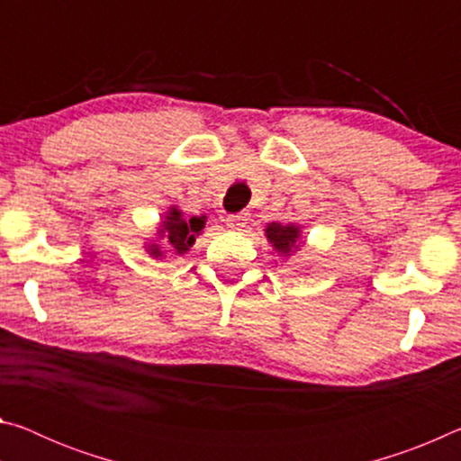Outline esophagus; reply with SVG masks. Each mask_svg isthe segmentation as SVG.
Wrapping results in <instances>:
<instances>
[{
	"instance_id": "esophagus-1",
	"label": "esophagus",
	"mask_w": 461,
	"mask_h": 461,
	"mask_svg": "<svg viewBox=\"0 0 461 461\" xmlns=\"http://www.w3.org/2000/svg\"><path fill=\"white\" fill-rule=\"evenodd\" d=\"M249 221V213L248 212H241L238 215H230L228 220H225V223H228V228L231 230H244L246 225Z\"/></svg>"
}]
</instances>
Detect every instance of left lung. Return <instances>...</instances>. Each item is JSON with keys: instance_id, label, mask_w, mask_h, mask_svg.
<instances>
[{"instance_id": "8db88e82", "label": "left lung", "mask_w": 461, "mask_h": 461, "mask_svg": "<svg viewBox=\"0 0 461 461\" xmlns=\"http://www.w3.org/2000/svg\"><path fill=\"white\" fill-rule=\"evenodd\" d=\"M264 236L268 238L272 248L276 249L280 256H293L299 246L303 244L301 240V228L296 223H278L272 221L264 230Z\"/></svg>"}]
</instances>
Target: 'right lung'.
I'll use <instances>...</instances> for the list:
<instances>
[{
    "instance_id": "1",
    "label": "right lung",
    "mask_w": 461,
    "mask_h": 461,
    "mask_svg": "<svg viewBox=\"0 0 461 461\" xmlns=\"http://www.w3.org/2000/svg\"><path fill=\"white\" fill-rule=\"evenodd\" d=\"M207 217L205 215H194L191 220H185L183 212L176 205H173L165 213V220L158 225V238L148 241L144 246L146 252L152 256V258H167V254H175V256H183L189 252L193 248L194 240H197L203 228H205ZM163 240V244H159V240Z\"/></svg>"
}]
</instances>
